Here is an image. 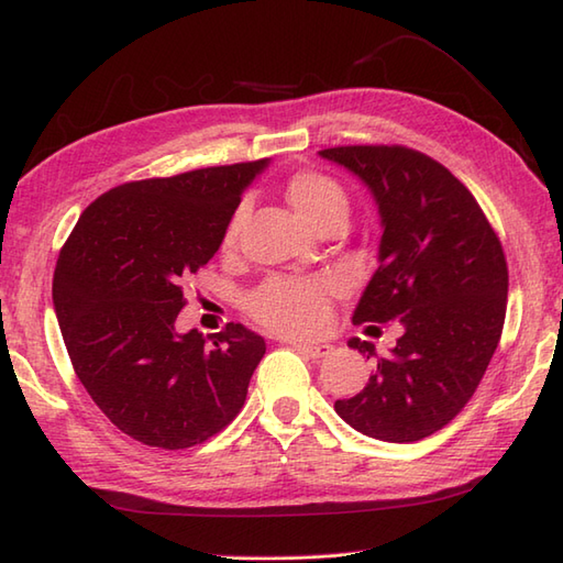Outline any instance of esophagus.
Here are the masks:
<instances>
[{"mask_svg": "<svg viewBox=\"0 0 563 563\" xmlns=\"http://www.w3.org/2000/svg\"><path fill=\"white\" fill-rule=\"evenodd\" d=\"M292 349L297 353L307 355V357H314V361H317V357H324V355L331 353L329 343H292Z\"/></svg>", "mask_w": 563, "mask_h": 563, "instance_id": "1", "label": "esophagus"}]
</instances>
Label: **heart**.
<instances>
[{"instance_id": "1", "label": "heart", "mask_w": 563, "mask_h": 563, "mask_svg": "<svg viewBox=\"0 0 563 563\" xmlns=\"http://www.w3.org/2000/svg\"><path fill=\"white\" fill-rule=\"evenodd\" d=\"M285 198L297 210V214L312 227L324 224L331 218H345L349 196L343 186L321 172H297L283 188ZM244 222V210H236L224 227L222 249L236 244L239 230ZM336 292V283L331 278H268L246 297V312L258 324L275 333L288 336H305L327 324L329 297Z\"/></svg>"}]
</instances>
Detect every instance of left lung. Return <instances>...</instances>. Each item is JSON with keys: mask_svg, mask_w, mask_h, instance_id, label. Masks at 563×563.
<instances>
[{"mask_svg": "<svg viewBox=\"0 0 563 563\" xmlns=\"http://www.w3.org/2000/svg\"><path fill=\"white\" fill-rule=\"evenodd\" d=\"M319 154L373 190L385 227L353 324L399 319L404 327L363 391L333 409L369 438L423 440L464 409L492 363L508 302L504 246L470 188L428 154L404 145ZM349 345L375 357L369 341Z\"/></svg>", "mask_w": 563, "mask_h": 563, "instance_id": "8db88e82", "label": "left lung"}]
</instances>
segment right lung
<instances>
[{"instance_id": "obj_1", "label": "right lung", "mask_w": 563, "mask_h": 563, "mask_svg": "<svg viewBox=\"0 0 563 563\" xmlns=\"http://www.w3.org/2000/svg\"><path fill=\"white\" fill-rule=\"evenodd\" d=\"M266 159L111 188L59 249L53 302L84 389L125 435L186 450L242 411L266 341L242 324L176 331L184 280L222 244Z\"/></svg>"}]
</instances>
